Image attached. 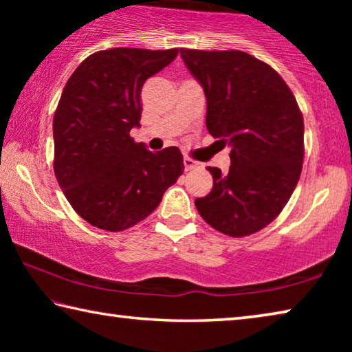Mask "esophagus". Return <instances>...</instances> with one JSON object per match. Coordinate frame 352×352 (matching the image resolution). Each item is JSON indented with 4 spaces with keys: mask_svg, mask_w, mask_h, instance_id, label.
Here are the masks:
<instances>
[{
    "mask_svg": "<svg viewBox=\"0 0 352 352\" xmlns=\"http://www.w3.org/2000/svg\"><path fill=\"white\" fill-rule=\"evenodd\" d=\"M183 163H184V169H186V170H192V169L199 168V166H200L197 162H194L192 158H188V157H184Z\"/></svg>",
    "mask_w": 352,
    "mask_h": 352,
    "instance_id": "obj_1",
    "label": "esophagus"
}]
</instances>
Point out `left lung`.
I'll use <instances>...</instances> for the list:
<instances>
[{"label":"left lung","instance_id":"obj_1","mask_svg":"<svg viewBox=\"0 0 352 352\" xmlns=\"http://www.w3.org/2000/svg\"><path fill=\"white\" fill-rule=\"evenodd\" d=\"M180 54L204 87L208 132L231 148L228 174L208 168L212 189L195 208L220 233L250 236L279 216L300 180L301 110L283 77L247 52L182 47Z\"/></svg>","mask_w":352,"mask_h":352}]
</instances>
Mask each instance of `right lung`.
Here are the masks:
<instances>
[{
    "label": "right lung",
    "mask_w": 352,
    "mask_h": 352,
    "mask_svg": "<svg viewBox=\"0 0 352 352\" xmlns=\"http://www.w3.org/2000/svg\"><path fill=\"white\" fill-rule=\"evenodd\" d=\"M177 54V47L98 51L63 88L52 122L54 172L73 210L100 230L144 220L183 174L180 148L153 153L130 136L140 127L142 85Z\"/></svg>",
    "instance_id": "add662e5"
}]
</instances>
